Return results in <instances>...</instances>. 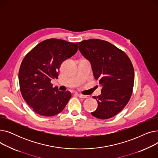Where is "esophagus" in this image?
<instances>
[{
    "mask_svg": "<svg viewBox=\"0 0 158 158\" xmlns=\"http://www.w3.org/2000/svg\"><path fill=\"white\" fill-rule=\"evenodd\" d=\"M78 97L82 98H88L89 97L88 95H82V94H77Z\"/></svg>",
    "mask_w": 158,
    "mask_h": 158,
    "instance_id": "34e87169",
    "label": "esophagus"
}]
</instances>
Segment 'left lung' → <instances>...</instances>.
Listing matches in <instances>:
<instances>
[{
    "label": "left lung",
    "mask_w": 158,
    "mask_h": 158,
    "mask_svg": "<svg viewBox=\"0 0 158 158\" xmlns=\"http://www.w3.org/2000/svg\"><path fill=\"white\" fill-rule=\"evenodd\" d=\"M81 54L92 64L99 80L101 95L93 97L98 103L94 117L108 119L120 113L129 101L134 86V68L128 56L111 43L99 39L79 42Z\"/></svg>",
    "instance_id": "1"
}]
</instances>
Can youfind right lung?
<instances>
[{
    "label": "right lung",
    "instance_id": "add662e5",
    "mask_svg": "<svg viewBox=\"0 0 158 158\" xmlns=\"http://www.w3.org/2000/svg\"><path fill=\"white\" fill-rule=\"evenodd\" d=\"M78 43L51 38L41 41L24 57L19 80L22 95L36 113L52 117L61 112L72 97L53 88L61 63L76 54Z\"/></svg>",
    "mask_w": 158,
    "mask_h": 158
}]
</instances>
